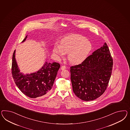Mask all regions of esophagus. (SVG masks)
I'll return each mask as SVG.
<instances>
[{"instance_id":"obj_1","label":"esophagus","mask_w":130,"mask_h":130,"mask_svg":"<svg viewBox=\"0 0 130 130\" xmlns=\"http://www.w3.org/2000/svg\"><path fill=\"white\" fill-rule=\"evenodd\" d=\"M66 69V67H65V66H62L61 67V70H64L65 69Z\"/></svg>"}]
</instances>
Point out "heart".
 <instances>
[{"mask_svg":"<svg viewBox=\"0 0 130 130\" xmlns=\"http://www.w3.org/2000/svg\"><path fill=\"white\" fill-rule=\"evenodd\" d=\"M91 43L84 36L71 35L63 38L60 45L54 46L53 53L59 57L68 53V59L73 64H79L87 59L92 50Z\"/></svg>","mask_w":130,"mask_h":130,"instance_id":"1","label":"heart"}]
</instances>
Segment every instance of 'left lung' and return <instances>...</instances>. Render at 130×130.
<instances>
[{"instance_id":"1","label":"left lung","mask_w":130,"mask_h":130,"mask_svg":"<svg viewBox=\"0 0 130 130\" xmlns=\"http://www.w3.org/2000/svg\"><path fill=\"white\" fill-rule=\"evenodd\" d=\"M113 61L106 43H104L81 64L70 67L73 91L77 98L88 101L105 91L112 72Z\"/></svg>"}]
</instances>
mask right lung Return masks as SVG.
<instances>
[{
    "mask_svg": "<svg viewBox=\"0 0 130 130\" xmlns=\"http://www.w3.org/2000/svg\"><path fill=\"white\" fill-rule=\"evenodd\" d=\"M27 37V35L22 42H25ZM60 68L59 63L45 61L38 71L24 74L20 72L18 66L15 50L13 55L12 73L14 82L20 91L30 98L43 97L49 94Z\"/></svg>",
    "mask_w": 130,
    "mask_h": 130,
    "instance_id": "obj_1",
    "label": "right lung"
}]
</instances>
